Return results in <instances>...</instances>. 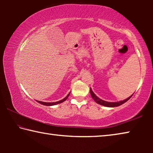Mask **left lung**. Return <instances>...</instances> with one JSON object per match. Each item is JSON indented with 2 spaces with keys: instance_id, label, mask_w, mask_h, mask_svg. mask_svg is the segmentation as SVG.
Returning a JSON list of instances; mask_svg holds the SVG:
<instances>
[{
  "instance_id": "1",
  "label": "left lung",
  "mask_w": 153,
  "mask_h": 153,
  "mask_svg": "<svg viewBox=\"0 0 153 153\" xmlns=\"http://www.w3.org/2000/svg\"><path fill=\"white\" fill-rule=\"evenodd\" d=\"M90 94H91V97L92 98L94 99V101L98 103V104H99L100 105H102V106H105V107H118V106H120L123 103H125L126 102L128 101V100L131 97H132V95L130 96V97H129L128 98H126L125 100H121V101H118V102H107V101H105V100H103L102 99H100V98H98L97 95H96L94 92H93L92 90L91 89V88H90Z\"/></svg>"
}]
</instances>
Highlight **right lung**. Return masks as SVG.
Masks as SVG:
<instances>
[{
	"mask_svg": "<svg viewBox=\"0 0 153 153\" xmlns=\"http://www.w3.org/2000/svg\"><path fill=\"white\" fill-rule=\"evenodd\" d=\"M69 94H70V92L68 94H67V96L66 97H65L63 99H62L61 100H59V101H56V102H42V101H39V100H36L38 102L40 103L41 105H46V106H53V105H56L57 104H59V103H61L64 102L65 100H66L67 99V98L69 97Z\"/></svg>",
	"mask_w": 153,
	"mask_h": 153,
	"instance_id": "right-lung-1",
	"label": "right lung"
}]
</instances>
